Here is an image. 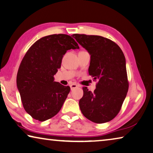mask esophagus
<instances>
[{
	"instance_id": "esophagus-1",
	"label": "esophagus",
	"mask_w": 153,
	"mask_h": 153,
	"mask_svg": "<svg viewBox=\"0 0 153 153\" xmlns=\"http://www.w3.org/2000/svg\"><path fill=\"white\" fill-rule=\"evenodd\" d=\"M70 87H71V89L72 90L74 88H77V87H78V85H77V84H71V85H70Z\"/></svg>"
}]
</instances>
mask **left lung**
<instances>
[{"label":"left lung","mask_w":153,"mask_h":153,"mask_svg":"<svg viewBox=\"0 0 153 153\" xmlns=\"http://www.w3.org/2000/svg\"><path fill=\"white\" fill-rule=\"evenodd\" d=\"M74 37L91 55L88 73L98 81L93 93L82 88L84 94L79 101L82 113L93 123L109 122L119 113L129 89L124 54L108 38L79 34Z\"/></svg>","instance_id":"1"}]
</instances>
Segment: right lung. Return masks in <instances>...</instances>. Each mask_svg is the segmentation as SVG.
Wrapping results in <instances>:
<instances>
[{"instance_id": "add662e5", "label": "right lung", "mask_w": 153, "mask_h": 153, "mask_svg": "<svg viewBox=\"0 0 153 153\" xmlns=\"http://www.w3.org/2000/svg\"><path fill=\"white\" fill-rule=\"evenodd\" d=\"M71 37L54 34L41 38L31 45L22 60L17 74V86L23 107L34 119L41 122L56 115L70 92L54 81L67 50L78 49Z\"/></svg>"}]
</instances>
